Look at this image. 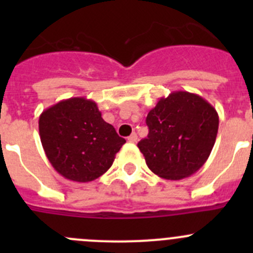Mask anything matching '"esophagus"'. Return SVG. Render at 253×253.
<instances>
[{
	"label": "esophagus",
	"instance_id": "34e87169",
	"mask_svg": "<svg viewBox=\"0 0 253 253\" xmlns=\"http://www.w3.org/2000/svg\"><path fill=\"white\" fill-rule=\"evenodd\" d=\"M137 139H138V137H137V133H134V132L131 134V136L128 137V142L129 143H136Z\"/></svg>",
	"mask_w": 253,
	"mask_h": 253
}]
</instances>
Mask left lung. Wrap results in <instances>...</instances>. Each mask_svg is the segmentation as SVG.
<instances>
[{"mask_svg":"<svg viewBox=\"0 0 253 253\" xmlns=\"http://www.w3.org/2000/svg\"><path fill=\"white\" fill-rule=\"evenodd\" d=\"M147 138L138 143L148 168L167 180H181L205 165L215 143L219 116L202 96L172 91L148 112Z\"/></svg>","mask_w":253,"mask_h":253,"instance_id":"1","label":"left lung"}]
</instances>
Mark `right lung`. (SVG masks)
<instances>
[{"label":"right lung","mask_w":253,"mask_h":253,"mask_svg":"<svg viewBox=\"0 0 253 253\" xmlns=\"http://www.w3.org/2000/svg\"><path fill=\"white\" fill-rule=\"evenodd\" d=\"M39 134L53 169L67 180L89 182L105 174L126 143L85 98L58 101L42 112Z\"/></svg>","instance_id":"add662e5"}]
</instances>
